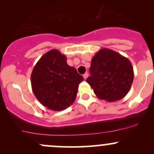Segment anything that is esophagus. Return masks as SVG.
Instances as JSON below:
<instances>
[{"label": "esophagus", "mask_w": 154, "mask_h": 154, "mask_svg": "<svg viewBox=\"0 0 154 154\" xmlns=\"http://www.w3.org/2000/svg\"><path fill=\"white\" fill-rule=\"evenodd\" d=\"M88 77V73H85V74H84V75H83V78H84L85 79H87Z\"/></svg>", "instance_id": "obj_1"}]
</instances>
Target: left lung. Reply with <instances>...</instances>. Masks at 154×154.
I'll return each mask as SVG.
<instances>
[{
  "mask_svg": "<svg viewBox=\"0 0 154 154\" xmlns=\"http://www.w3.org/2000/svg\"><path fill=\"white\" fill-rule=\"evenodd\" d=\"M90 73L86 82L99 99L109 102L121 100L128 94L134 78L130 60L109 48L100 49L95 54Z\"/></svg>",
  "mask_w": 154,
  "mask_h": 154,
  "instance_id": "left-lung-1",
  "label": "left lung"
}]
</instances>
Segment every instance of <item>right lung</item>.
I'll return each instance as SVG.
<instances>
[{"instance_id": "add662e5", "label": "right lung", "mask_w": 154, "mask_h": 154, "mask_svg": "<svg viewBox=\"0 0 154 154\" xmlns=\"http://www.w3.org/2000/svg\"><path fill=\"white\" fill-rule=\"evenodd\" d=\"M83 80L77 69L66 63V57L56 49L48 51L39 59L31 74L32 89L42 105L53 111L71 106Z\"/></svg>"}]
</instances>
